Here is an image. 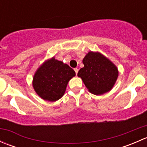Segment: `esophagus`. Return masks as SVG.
<instances>
[{"mask_svg":"<svg viewBox=\"0 0 147 147\" xmlns=\"http://www.w3.org/2000/svg\"><path fill=\"white\" fill-rule=\"evenodd\" d=\"M75 73H76V75L77 74H78V70H79V69H78V68H75Z\"/></svg>","mask_w":147,"mask_h":147,"instance_id":"obj_1","label":"esophagus"}]
</instances>
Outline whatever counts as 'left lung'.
I'll return each mask as SVG.
<instances>
[{
  "mask_svg": "<svg viewBox=\"0 0 147 147\" xmlns=\"http://www.w3.org/2000/svg\"><path fill=\"white\" fill-rule=\"evenodd\" d=\"M84 67L78 73L89 92L101 95L113 88L118 75L117 66L99 52H88L83 58Z\"/></svg>",
  "mask_w": 147,
  "mask_h": 147,
  "instance_id": "8db88e82",
  "label": "left lung"
}]
</instances>
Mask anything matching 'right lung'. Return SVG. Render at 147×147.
Instances as JSON below:
<instances>
[{
    "label": "right lung",
    "instance_id": "1",
    "mask_svg": "<svg viewBox=\"0 0 147 147\" xmlns=\"http://www.w3.org/2000/svg\"><path fill=\"white\" fill-rule=\"evenodd\" d=\"M75 76L68 65L53 57L37 69L32 78V87L40 97L55 102L64 95L67 83Z\"/></svg>",
    "mask_w": 147,
    "mask_h": 147
}]
</instances>
